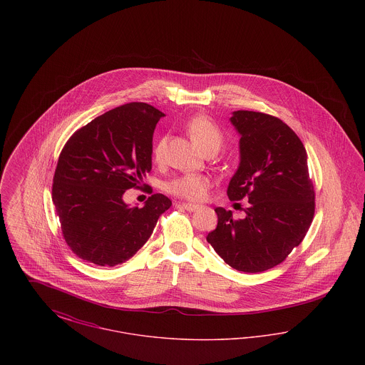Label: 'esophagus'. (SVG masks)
<instances>
[{
  "label": "esophagus",
  "instance_id": "1",
  "mask_svg": "<svg viewBox=\"0 0 365 365\" xmlns=\"http://www.w3.org/2000/svg\"><path fill=\"white\" fill-rule=\"evenodd\" d=\"M179 207H180V208L186 209V210H189V212H194V210H197V209L200 208V205H194V204H186V202H182V204H179Z\"/></svg>",
  "mask_w": 365,
  "mask_h": 365
}]
</instances>
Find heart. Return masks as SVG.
<instances>
[{
  "mask_svg": "<svg viewBox=\"0 0 365 365\" xmlns=\"http://www.w3.org/2000/svg\"><path fill=\"white\" fill-rule=\"evenodd\" d=\"M186 130L195 145L207 155L217 153L223 145L225 135L219 125L205 115H197L186 123ZM167 148V137H163L157 142L153 150L156 161H161ZM210 187V179L205 175L186 174L176 176L165 186L168 192L179 198L198 202L202 201Z\"/></svg>",
  "mask_w": 365,
  "mask_h": 365,
  "instance_id": "b5f03b06",
  "label": "heart"
}]
</instances>
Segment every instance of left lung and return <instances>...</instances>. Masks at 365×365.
<instances>
[{"label": "left lung", "mask_w": 365, "mask_h": 365, "mask_svg": "<svg viewBox=\"0 0 365 365\" xmlns=\"http://www.w3.org/2000/svg\"><path fill=\"white\" fill-rule=\"evenodd\" d=\"M230 120L241 135V163L227 195L249 200V208L240 220L231 210L215 209L217 227L207 241L234 269L262 272L286 260L312 225L314 189L307 150L275 116L235 110Z\"/></svg>", "instance_id": "obj_1"}]
</instances>
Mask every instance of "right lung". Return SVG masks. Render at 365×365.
I'll return each mask as SVG.
<instances>
[{
  "instance_id": "obj_1",
  "label": "right lung",
  "mask_w": 365,
  "mask_h": 365,
  "mask_svg": "<svg viewBox=\"0 0 365 365\" xmlns=\"http://www.w3.org/2000/svg\"><path fill=\"white\" fill-rule=\"evenodd\" d=\"M164 113L145 103L105 112L75 131L53 178L52 200L63 237L82 260L115 267L131 259L173 205L160 192L130 208L124 191L152 170L153 133Z\"/></svg>"
}]
</instances>
